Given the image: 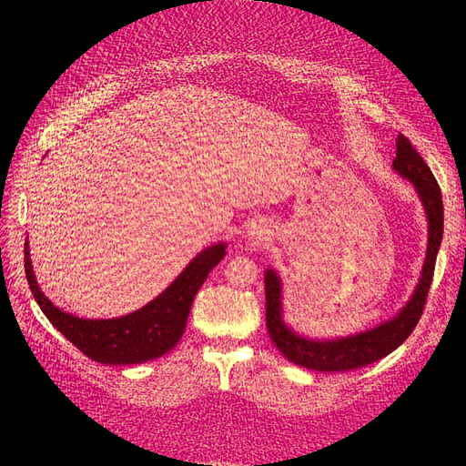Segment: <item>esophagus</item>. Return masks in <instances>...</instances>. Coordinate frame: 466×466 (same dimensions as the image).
I'll return each mask as SVG.
<instances>
[{"label":"esophagus","mask_w":466,"mask_h":466,"mask_svg":"<svg viewBox=\"0 0 466 466\" xmlns=\"http://www.w3.org/2000/svg\"><path fill=\"white\" fill-rule=\"evenodd\" d=\"M247 235L252 241H268L270 238V229L264 221H250L247 225Z\"/></svg>","instance_id":"1"}]
</instances>
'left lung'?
Returning a JSON list of instances; mask_svg holds the SVG:
<instances>
[{"mask_svg":"<svg viewBox=\"0 0 466 466\" xmlns=\"http://www.w3.org/2000/svg\"><path fill=\"white\" fill-rule=\"evenodd\" d=\"M392 168L402 178L412 182L428 218L426 260L424 266H421V274L412 298L406 301V305L392 319L377 324V327L370 330L344 338L336 336L330 338V340H327V338L319 340V338H307L295 332L281 317L284 315V307H281V279L276 270L268 268L264 274L266 329L276 348L291 363L327 373L358 370L389 356L416 329L433 279L437 250L441 247L443 200L440 185H437L430 167L414 149L410 139L402 134L397 136V157L392 161Z\"/></svg>","mask_w":466,"mask_h":466,"instance_id":"left-lung-1","label":"left lung"}]
</instances>
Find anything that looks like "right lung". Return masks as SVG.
<instances>
[{
	"mask_svg": "<svg viewBox=\"0 0 466 466\" xmlns=\"http://www.w3.org/2000/svg\"><path fill=\"white\" fill-rule=\"evenodd\" d=\"M225 247L216 243L204 248L157 298L116 319H81L56 307L36 284L29 241L25 243V272L42 313L83 354L106 365H134L161 358L177 346L187 329L196 293L225 257Z\"/></svg>",
	"mask_w": 466,
	"mask_h": 466,
	"instance_id": "right-lung-1",
	"label": "right lung"
}]
</instances>
